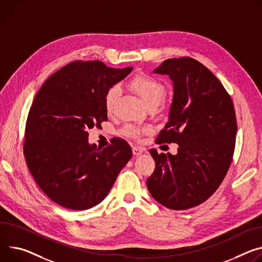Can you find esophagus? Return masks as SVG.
I'll list each match as a JSON object with an SVG mask.
<instances>
[{
    "label": "esophagus",
    "mask_w": 262,
    "mask_h": 262,
    "mask_svg": "<svg viewBox=\"0 0 262 262\" xmlns=\"http://www.w3.org/2000/svg\"><path fill=\"white\" fill-rule=\"evenodd\" d=\"M143 151H144V149L141 148V147H138V146L133 147V154H134L135 156H139V155H141Z\"/></svg>",
    "instance_id": "esophagus-1"
}]
</instances>
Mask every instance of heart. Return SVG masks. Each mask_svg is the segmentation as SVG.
Segmentation results:
<instances>
[{
    "label": "heart",
    "mask_w": 262,
    "mask_h": 262,
    "mask_svg": "<svg viewBox=\"0 0 262 262\" xmlns=\"http://www.w3.org/2000/svg\"><path fill=\"white\" fill-rule=\"evenodd\" d=\"M129 88L136 92L141 99L144 101V103L149 106L154 104H159L165 96L166 89L165 85L158 79L146 75V74H139L136 75L130 79L128 82ZM120 88L117 85L111 86L104 96V107L107 114H111L114 111L115 104L120 96ZM148 133L150 132L149 128H144L142 129L134 124H126L122 128L121 133L129 138H138L141 133Z\"/></svg>",
    "instance_id": "b5f03b06"
}]
</instances>
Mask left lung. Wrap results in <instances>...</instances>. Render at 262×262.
<instances>
[{
    "instance_id": "1",
    "label": "left lung",
    "mask_w": 262,
    "mask_h": 262,
    "mask_svg": "<svg viewBox=\"0 0 262 262\" xmlns=\"http://www.w3.org/2000/svg\"><path fill=\"white\" fill-rule=\"evenodd\" d=\"M155 73L173 81L169 121L156 139L177 143L178 154L150 155L156 168L146 185L166 208L187 210L216 191L231 165L237 133L234 104L222 82L191 57L166 59Z\"/></svg>"
}]
</instances>
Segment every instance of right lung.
<instances>
[{
	"label": "right lung",
	"instance_id": "right-lung-1",
	"mask_svg": "<svg viewBox=\"0 0 262 262\" xmlns=\"http://www.w3.org/2000/svg\"><path fill=\"white\" fill-rule=\"evenodd\" d=\"M99 60H75L45 81L30 106L23 149L43 193L71 210L102 202L133 154L115 139L104 148L90 145L88 129L107 120L106 91L132 72Z\"/></svg>",
	"mask_w": 262,
	"mask_h": 262
}]
</instances>
